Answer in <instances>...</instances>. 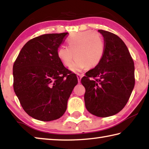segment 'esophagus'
Returning <instances> with one entry per match:
<instances>
[{
  "instance_id": "1",
  "label": "esophagus",
  "mask_w": 149,
  "mask_h": 149,
  "mask_svg": "<svg viewBox=\"0 0 149 149\" xmlns=\"http://www.w3.org/2000/svg\"><path fill=\"white\" fill-rule=\"evenodd\" d=\"M84 76V75L83 74H77V79H78V82H80L81 81V77Z\"/></svg>"
}]
</instances>
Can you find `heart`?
Instances as JSON below:
<instances>
[{
  "label": "heart",
  "instance_id": "1",
  "mask_svg": "<svg viewBox=\"0 0 149 149\" xmlns=\"http://www.w3.org/2000/svg\"><path fill=\"white\" fill-rule=\"evenodd\" d=\"M68 47L60 46L57 56L63 65L73 72L81 71L85 68H94L100 64L104 53V42L97 32L85 31L72 34L67 39Z\"/></svg>",
  "mask_w": 149,
  "mask_h": 149
}]
</instances>
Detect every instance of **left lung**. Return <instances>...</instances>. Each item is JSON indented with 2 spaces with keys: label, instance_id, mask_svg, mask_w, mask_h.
Returning a JSON list of instances; mask_svg holds the SVG:
<instances>
[{
  "label": "left lung",
  "instance_id": "left-lung-1",
  "mask_svg": "<svg viewBox=\"0 0 149 149\" xmlns=\"http://www.w3.org/2000/svg\"><path fill=\"white\" fill-rule=\"evenodd\" d=\"M104 41L100 64L81 80L85 88V107L98 117L116 114L129 100L135 85L134 62L122 39L112 33L99 29Z\"/></svg>",
  "mask_w": 149,
  "mask_h": 149
}]
</instances>
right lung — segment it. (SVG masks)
<instances>
[{
  "instance_id": "right-lung-1",
  "label": "right lung",
  "mask_w": 149,
  "mask_h": 149,
  "mask_svg": "<svg viewBox=\"0 0 149 149\" xmlns=\"http://www.w3.org/2000/svg\"><path fill=\"white\" fill-rule=\"evenodd\" d=\"M68 35L44 34L29 40L14 63V92L25 112L36 120L49 122L62 116L78 83L57 56Z\"/></svg>"
}]
</instances>
